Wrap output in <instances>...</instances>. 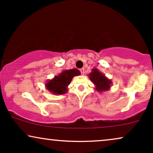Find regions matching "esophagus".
I'll return each instance as SVG.
<instances>
[{"label": "esophagus", "mask_w": 153, "mask_h": 153, "mask_svg": "<svg viewBox=\"0 0 153 153\" xmlns=\"http://www.w3.org/2000/svg\"><path fill=\"white\" fill-rule=\"evenodd\" d=\"M84 71H85V69L84 68H81L80 70V73H81V74L82 75H84Z\"/></svg>", "instance_id": "34e87169"}]
</instances>
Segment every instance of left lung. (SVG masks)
Returning a JSON list of instances; mask_svg holds the SVG:
<instances>
[{"label": "left lung", "instance_id": "1", "mask_svg": "<svg viewBox=\"0 0 153 153\" xmlns=\"http://www.w3.org/2000/svg\"><path fill=\"white\" fill-rule=\"evenodd\" d=\"M89 78L95 87V90L99 92H106L111 88L112 81L107 78L104 73L97 68H92V72L88 75Z\"/></svg>", "mask_w": 153, "mask_h": 153}]
</instances>
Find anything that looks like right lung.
<instances>
[{"label":"right lung","mask_w":153,"mask_h":153,"mask_svg":"<svg viewBox=\"0 0 153 153\" xmlns=\"http://www.w3.org/2000/svg\"><path fill=\"white\" fill-rule=\"evenodd\" d=\"M80 75V71L76 68L64 70L59 75H55L51 80H48L45 87L50 92L53 94H63L66 93L73 77Z\"/></svg>","instance_id":"add662e5"}]
</instances>
